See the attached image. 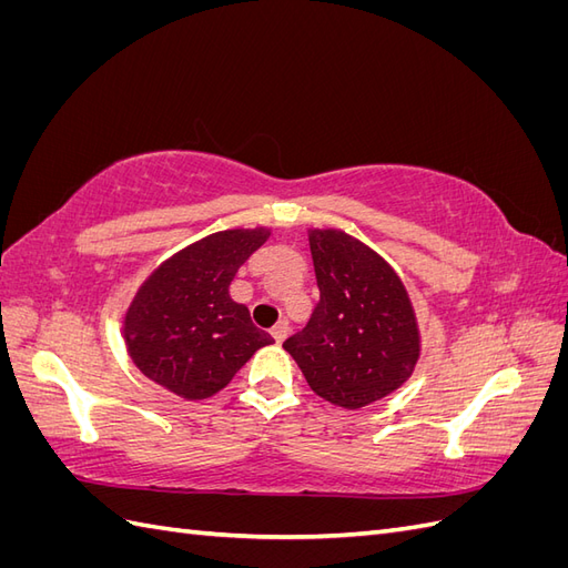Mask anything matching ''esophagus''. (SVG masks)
<instances>
[{
    "instance_id": "1",
    "label": "esophagus",
    "mask_w": 568,
    "mask_h": 568,
    "mask_svg": "<svg viewBox=\"0 0 568 568\" xmlns=\"http://www.w3.org/2000/svg\"><path fill=\"white\" fill-rule=\"evenodd\" d=\"M286 336H288V322H277L272 326V338L274 341L282 343Z\"/></svg>"
}]
</instances>
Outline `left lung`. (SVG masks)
Segmentation results:
<instances>
[{
	"instance_id": "1",
	"label": "left lung",
	"mask_w": 568,
	"mask_h": 568,
	"mask_svg": "<svg viewBox=\"0 0 568 568\" xmlns=\"http://www.w3.org/2000/svg\"><path fill=\"white\" fill-rule=\"evenodd\" d=\"M311 251L320 301L284 348L320 398L359 409L407 382L419 357L417 320L398 274L357 239L317 230Z\"/></svg>"
}]
</instances>
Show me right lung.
<instances>
[{
    "label": "right lung",
    "instance_id": "right-lung-1",
    "mask_svg": "<svg viewBox=\"0 0 568 568\" xmlns=\"http://www.w3.org/2000/svg\"><path fill=\"white\" fill-rule=\"evenodd\" d=\"M267 230H230L165 261L140 288L125 317L130 357L149 379L186 400L225 388L246 359L274 338L251 322L230 284L267 242Z\"/></svg>",
    "mask_w": 568,
    "mask_h": 568
}]
</instances>
